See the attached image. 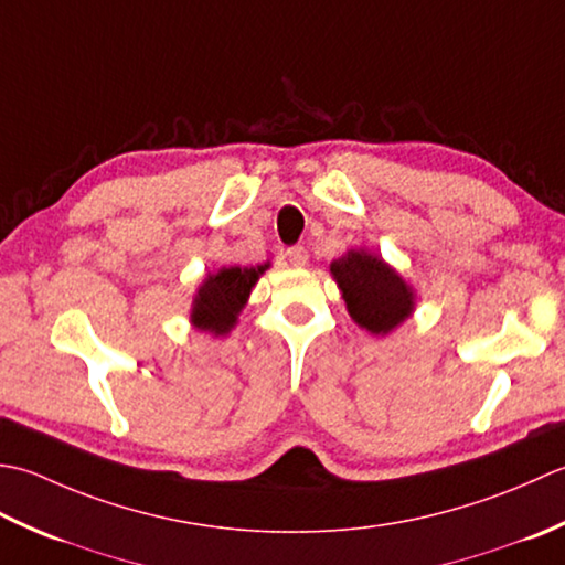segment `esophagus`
<instances>
[{"label": "esophagus", "mask_w": 565, "mask_h": 565, "mask_svg": "<svg viewBox=\"0 0 565 565\" xmlns=\"http://www.w3.org/2000/svg\"><path fill=\"white\" fill-rule=\"evenodd\" d=\"M287 260L292 263L295 268H302V266H307V260H309V253H307V248L305 246H292V248H287Z\"/></svg>", "instance_id": "esophagus-1"}]
</instances>
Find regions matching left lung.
Here are the masks:
<instances>
[{
  "label": "left lung",
  "mask_w": 565,
  "mask_h": 565,
  "mask_svg": "<svg viewBox=\"0 0 565 565\" xmlns=\"http://www.w3.org/2000/svg\"><path fill=\"white\" fill-rule=\"evenodd\" d=\"M331 273L359 327L371 333H387L409 317L414 305L409 285L377 256L349 250L331 263Z\"/></svg>",
  "instance_id": "8db88e82"
}]
</instances>
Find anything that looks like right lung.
<instances>
[{
	"label": "right lung",
	"mask_w": 565,
	"mask_h": 565,
	"mask_svg": "<svg viewBox=\"0 0 565 565\" xmlns=\"http://www.w3.org/2000/svg\"><path fill=\"white\" fill-rule=\"evenodd\" d=\"M268 266L258 268H222L216 275H210L200 287L198 299L192 307L194 327L212 333H226L236 324V315L244 309L256 285L258 275Z\"/></svg>",
	"instance_id": "1"
}]
</instances>
